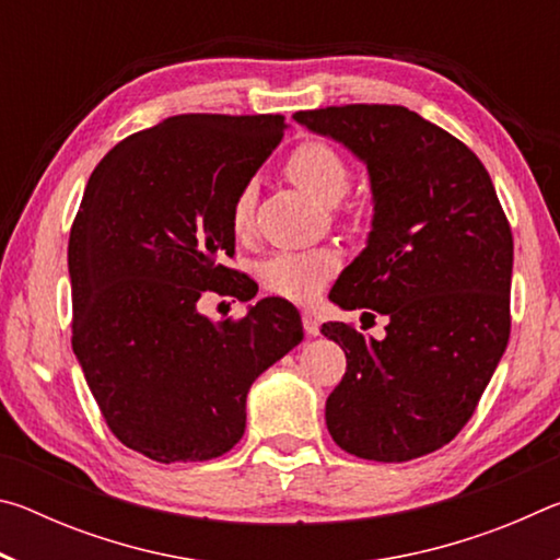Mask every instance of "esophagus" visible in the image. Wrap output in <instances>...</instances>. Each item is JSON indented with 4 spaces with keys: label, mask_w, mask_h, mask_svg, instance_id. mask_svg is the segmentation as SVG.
I'll return each mask as SVG.
<instances>
[{
    "label": "esophagus",
    "mask_w": 560,
    "mask_h": 560,
    "mask_svg": "<svg viewBox=\"0 0 560 560\" xmlns=\"http://www.w3.org/2000/svg\"><path fill=\"white\" fill-rule=\"evenodd\" d=\"M301 320H303V330H306V336H318L320 334V326H318V318H316L314 311H303Z\"/></svg>",
    "instance_id": "34e87169"
}]
</instances>
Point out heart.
<instances>
[{
  "instance_id": "b5f03b06",
  "label": "heart",
  "mask_w": 560,
  "mask_h": 560,
  "mask_svg": "<svg viewBox=\"0 0 560 560\" xmlns=\"http://www.w3.org/2000/svg\"><path fill=\"white\" fill-rule=\"evenodd\" d=\"M287 175L303 192L316 202L336 207L348 195L353 183V170L346 155L324 140H303L291 150L287 160ZM254 217V185H244L234 195L230 207V226L236 236H246L252 230ZM338 269L336 254L326 249L306 252H281L273 254L259 267V279L264 289L273 296L289 301H314L326 281Z\"/></svg>"
}]
</instances>
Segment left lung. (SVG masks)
Here are the masks:
<instances>
[{"instance_id": "left-lung-1", "label": "left lung", "mask_w": 560, "mask_h": 560, "mask_svg": "<svg viewBox=\"0 0 560 560\" xmlns=\"http://www.w3.org/2000/svg\"><path fill=\"white\" fill-rule=\"evenodd\" d=\"M293 118L371 173L373 232L330 301L390 318L383 340L338 320L320 328L348 360L326 400L328 432L360 459L424 457L469 422L509 343L514 236L494 183L462 140L405 106Z\"/></svg>"}]
</instances>
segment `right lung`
I'll return each mask as SVG.
<instances>
[{
	"label": "right lung",
	"mask_w": 560,
	"mask_h": 560,
	"mask_svg": "<svg viewBox=\"0 0 560 560\" xmlns=\"http://www.w3.org/2000/svg\"><path fill=\"white\" fill-rule=\"evenodd\" d=\"M283 128L279 113H185L120 140L89 177L69 236L71 346L110 432L155 462L230 452L252 383L303 338L287 299L222 324L197 311L207 291L240 299L222 264L230 207Z\"/></svg>",
	"instance_id": "right-lung-1"
}]
</instances>
